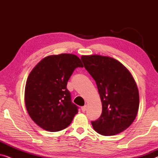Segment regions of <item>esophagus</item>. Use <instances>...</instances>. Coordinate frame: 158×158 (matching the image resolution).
Here are the masks:
<instances>
[{
	"mask_svg": "<svg viewBox=\"0 0 158 158\" xmlns=\"http://www.w3.org/2000/svg\"><path fill=\"white\" fill-rule=\"evenodd\" d=\"M86 109H87V106H86V105L84 106L81 107V110H82V111H83V112H85L86 111Z\"/></svg>",
	"mask_w": 158,
	"mask_h": 158,
	"instance_id": "obj_1",
	"label": "esophagus"
}]
</instances>
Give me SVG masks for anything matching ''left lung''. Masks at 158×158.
Here are the masks:
<instances>
[{
    "instance_id": "obj_1",
    "label": "left lung",
    "mask_w": 158,
    "mask_h": 158,
    "mask_svg": "<svg viewBox=\"0 0 158 158\" xmlns=\"http://www.w3.org/2000/svg\"><path fill=\"white\" fill-rule=\"evenodd\" d=\"M84 67L95 80L102 103V114L91 122L100 135L122 132L132 124L139 104V91L130 72L112 57L94 55L81 57Z\"/></svg>"
}]
</instances>
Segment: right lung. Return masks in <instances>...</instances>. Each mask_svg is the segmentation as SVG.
I'll list each match as a JSON object with an SVG mask.
<instances>
[{"mask_svg": "<svg viewBox=\"0 0 158 158\" xmlns=\"http://www.w3.org/2000/svg\"><path fill=\"white\" fill-rule=\"evenodd\" d=\"M81 60L73 54L49 55L42 59L28 77L25 87L26 108L41 128L58 131L71 124L78 107L71 101L67 84Z\"/></svg>", "mask_w": 158, "mask_h": 158, "instance_id": "obj_1", "label": "right lung"}]
</instances>
